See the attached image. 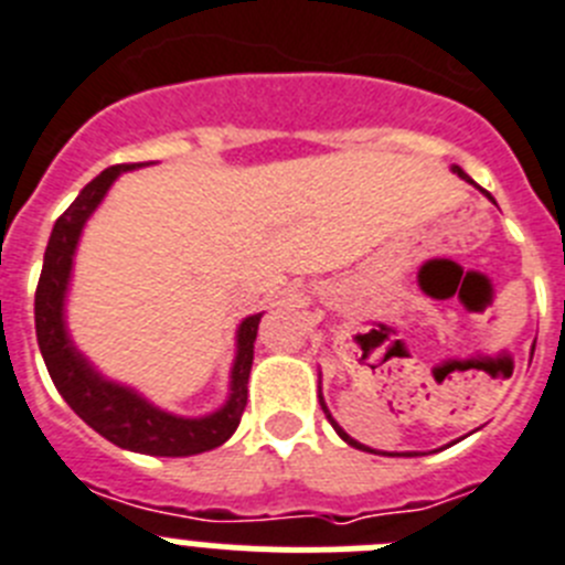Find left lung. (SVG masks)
I'll return each instance as SVG.
<instances>
[{
    "label": "left lung",
    "mask_w": 565,
    "mask_h": 565,
    "mask_svg": "<svg viewBox=\"0 0 565 565\" xmlns=\"http://www.w3.org/2000/svg\"><path fill=\"white\" fill-rule=\"evenodd\" d=\"M452 172H456V174H458V178H463V181H469V178H467V172H463V169H461V167H452ZM469 183H472V181H469ZM483 194H487L489 201H492V194H489V192H483ZM319 404H322V411H326L328 422H331V424H333V430H337V433H339V438H342V441H348V444H351V447H356V450H367V447H364V444L353 441V438H351V436H348V433H344V430H342V427H339V424H337V422H333V416H331V413H328L326 402H322V393H319Z\"/></svg>",
    "instance_id": "obj_1"
}]
</instances>
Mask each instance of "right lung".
<instances>
[{
    "label": "right lung",
    "instance_id": "right-lung-1",
    "mask_svg": "<svg viewBox=\"0 0 565 565\" xmlns=\"http://www.w3.org/2000/svg\"><path fill=\"white\" fill-rule=\"evenodd\" d=\"M147 167V163H118L104 169L98 178L78 192L50 232L47 252H44L42 277L36 286V339L47 373L62 393L64 402L76 411L78 418L93 427L98 436L113 441L124 450L143 452V456L183 458L198 452L214 450L232 438L237 430L248 398V373L254 362V339L263 313L246 317L237 328V356L232 364V384L228 398L221 411L201 418L172 416V413L154 407L132 387L109 382L76 351V344L67 333L64 322V297H67L70 274H73V254L84 223L104 201L107 189L121 172Z\"/></svg>",
    "mask_w": 565,
    "mask_h": 565
}]
</instances>
